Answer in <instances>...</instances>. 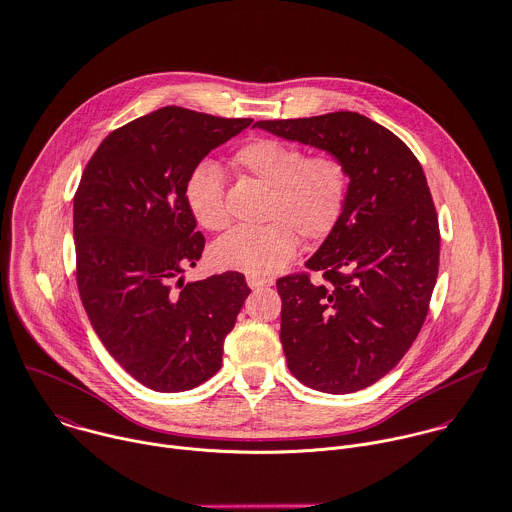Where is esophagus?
Instances as JSON below:
<instances>
[{"mask_svg":"<svg viewBox=\"0 0 512 512\" xmlns=\"http://www.w3.org/2000/svg\"><path fill=\"white\" fill-rule=\"evenodd\" d=\"M246 282H248V286H250L252 290H260V288L272 286V282H270V280H264V278H256V276H248V278H246Z\"/></svg>","mask_w":512,"mask_h":512,"instance_id":"34e87169","label":"esophagus"}]
</instances>
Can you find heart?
Instances as JSON below:
<instances>
[{
  "label": "heart",
  "instance_id": "obj_1",
  "mask_svg": "<svg viewBox=\"0 0 512 512\" xmlns=\"http://www.w3.org/2000/svg\"><path fill=\"white\" fill-rule=\"evenodd\" d=\"M234 167L270 188L260 228H236L212 246V260L226 270L256 278L284 268L300 246L324 242L340 224L347 196L349 169L334 153L306 157L300 145L280 139H256L234 155ZM186 202L194 220L220 232L230 224L222 172L214 163L196 165L186 178Z\"/></svg>",
  "mask_w": 512,
  "mask_h": 512
}]
</instances>
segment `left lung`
Masks as SVG:
<instances>
[{
	"label": "left lung",
	"mask_w": 512,
	"mask_h": 512,
	"mask_svg": "<svg viewBox=\"0 0 512 512\" xmlns=\"http://www.w3.org/2000/svg\"><path fill=\"white\" fill-rule=\"evenodd\" d=\"M256 127L341 157L349 196L338 228L276 282L290 371L324 393H353L391 371L417 338L439 274V220L409 147L375 121L338 111Z\"/></svg>",
	"instance_id": "obj_1"
}]
</instances>
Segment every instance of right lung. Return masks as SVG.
Here are the masks:
<instances>
[{"label": "right lung", "mask_w": 512, "mask_h": 512, "mask_svg": "<svg viewBox=\"0 0 512 512\" xmlns=\"http://www.w3.org/2000/svg\"><path fill=\"white\" fill-rule=\"evenodd\" d=\"M250 123L163 107L113 131L81 176L73 198L79 296L113 359L149 389L176 393L210 379L250 294L240 272L180 278L204 250L186 178Z\"/></svg>", "instance_id": "1"}]
</instances>
